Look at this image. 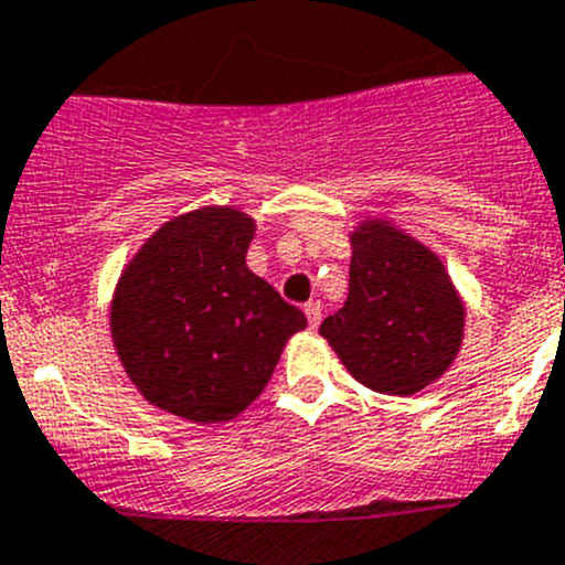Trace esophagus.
<instances>
[{"instance_id":"1","label":"esophagus","mask_w":565,"mask_h":565,"mask_svg":"<svg viewBox=\"0 0 565 565\" xmlns=\"http://www.w3.org/2000/svg\"><path fill=\"white\" fill-rule=\"evenodd\" d=\"M305 317H308L310 328H319V322H322V302H319V299H310V302L305 305Z\"/></svg>"}]
</instances>
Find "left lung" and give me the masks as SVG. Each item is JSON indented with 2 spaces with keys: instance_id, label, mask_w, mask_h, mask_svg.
Returning <instances> with one entry per match:
<instances>
[{
  "instance_id": "1",
  "label": "left lung",
  "mask_w": 565,
  "mask_h": 565,
  "mask_svg": "<svg viewBox=\"0 0 565 565\" xmlns=\"http://www.w3.org/2000/svg\"><path fill=\"white\" fill-rule=\"evenodd\" d=\"M350 243V294L319 333L359 384L414 395L457 359L462 299L431 248L390 221H364Z\"/></svg>"
}]
</instances>
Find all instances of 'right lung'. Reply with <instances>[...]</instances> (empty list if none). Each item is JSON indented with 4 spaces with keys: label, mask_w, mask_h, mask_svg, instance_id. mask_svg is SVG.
<instances>
[{
    "label": "right lung",
    "mask_w": 565,
    "mask_h": 565,
    "mask_svg": "<svg viewBox=\"0 0 565 565\" xmlns=\"http://www.w3.org/2000/svg\"><path fill=\"white\" fill-rule=\"evenodd\" d=\"M255 221L204 206L142 243L111 299V339L145 401L190 423H226L266 390L305 313L248 271Z\"/></svg>",
    "instance_id": "1"
}]
</instances>
